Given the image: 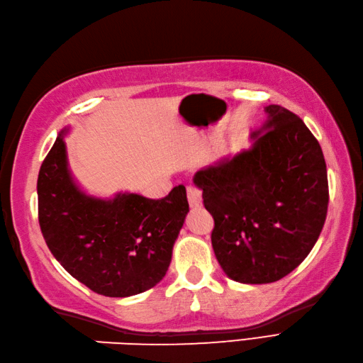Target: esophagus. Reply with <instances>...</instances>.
I'll use <instances>...</instances> for the list:
<instances>
[{
  "label": "esophagus",
  "instance_id": "obj_1",
  "mask_svg": "<svg viewBox=\"0 0 363 363\" xmlns=\"http://www.w3.org/2000/svg\"><path fill=\"white\" fill-rule=\"evenodd\" d=\"M187 198H189V203L191 208H196L202 203V193L199 189L193 187V185H189L187 187Z\"/></svg>",
  "mask_w": 363,
  "mask_h": 363
}]
</instances>
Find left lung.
Segmentation results:
<instances>
[{"instance_id": "obj_1", "label": "left lung", "mask_w": 363, "mask_h": 363, "mask_svg": "<svg viewBox=\"0 0 363 363\" xmlns=\"http://www.w3.org/2000/svg\"><path fill=\"white\" fill-rule=\"evenodd\" d=\"M252 145L193 176L215 219L211 245L240 284H272L291 273L318 242L328 208L327 164L303 121L264 107Z\"/></svg>"}]
</instances>
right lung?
I'll use <instances>...</instances> for the list:
<instances>
[{"mask_svg":"<svg viewBox=\"0 0 363 363\" xmlns=\"http://www.w3.org/2000/svg\"><path fill=\"white\" fill-rule=\"evenodd\" d=\"M58 133L38 174L43 236L64 270L108 297H128L160 284L189 213L184 185L162 199L119 191L98 198L73 178L64 136Z\"/></svg>","mask_w":363,"mask_h":363,"instance_id":"1","label":"right lung"}]
</instances>
